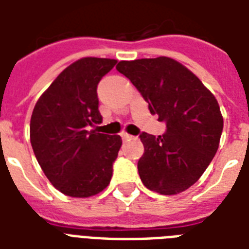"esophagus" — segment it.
<instances>
[{
  "label": "esophagus",
  "instance_id": "1",
  "mask_svg": "<svg viewBox=\"0 0 249 249\" xmlns=\"http://www.w3.org/2000/svg\"><path fill=\"white\" fill-rule=\"evenodd\" d=\"M132 137H133V136L129 135V133H125V132H124V133H121V139H123V140H124V141L130 140Z\"/></svg>",
  "mask_w": 249,
  "mask_h": 249
}]
</instances>
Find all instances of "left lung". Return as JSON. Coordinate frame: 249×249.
<instances>
[{
	"mask_svg": "<svg viewBox=\"0 0 249 249\" xmlns=\"http://www.w3.org/2000/svg\"><path fill=\"white\" fill-rule=\"evenodd\" d=\"M128 77L167 130L141 133L144 155L137 162L142 184L161 195H176L201 178L219 148L223 116L217 100L192 71L173 58L120 61Z\"/></svg>",
	"mask_w": 249,
	"mask_h": 249,
	"instance_id": "obj_1",
	"label": "left lung"
}]
</instances>
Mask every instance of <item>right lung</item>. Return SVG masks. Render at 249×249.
I'll list each match as a JSON object with an SVG mask.
<instances>
[{"instance_id": "obj_1", "label": "right lung", "mask_w": 249, "mask_h": 249, "mask_svg": "<svg viewBox=\"0 0 249 249\" xmlns=\"http://www.w3.org/2000/svg\"><path fill=\"white\" fill-rule=\"evenodd\" d=\"M117 64L85 57L73 62L41 94L30 119V142L49 181L71 197H90L108 187L121 148L119 135L101 124L97 85Z\"/></svg>"}]
</instances>
